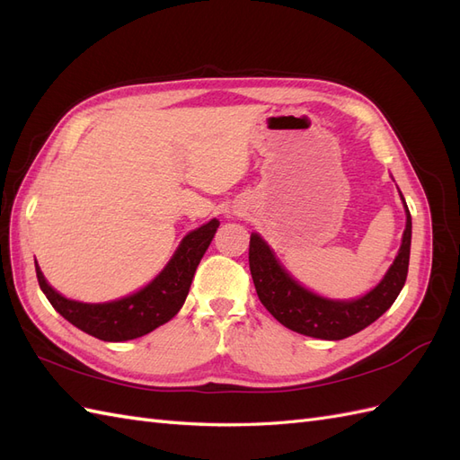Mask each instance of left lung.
<instances>
[{"label": "left lung", "mask_w": 460, "mask_h": 460, "mask_svg": "<svg viewBox=\"0 0 460 460\" xmlns=\"http://www.w3.org/2000/svg\"><path fill=\"white\" fill-rule=\"evenodd\" d=\"M401 199L405 203V198L401 196ZM405 213L407 226L394 264L378 286L363 297L351 301L326 299L305 289L282 267L269 243L253 232L249 240V270H252L261 303L278 323L303 336L336 341L365 330L392 307L399 291L405 286L412 235V220L407 203Z\"/></svg>", "instance_id": "obj_1"}]
</instances>
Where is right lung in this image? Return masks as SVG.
I'll return each instance as SVG.
<instances>
[{"label":"right lung","mask_w":460,"mask_h":460,"mask_svg":"<svg viewBox=\"0 0 460 460\" xmlns=\"http://www.w3.org/2000/svg\"><path fill=\"white\" fill-rule=\"evenodd\" d=\"M220 222L217 218L190 232L180 242L169 264L144 289L109 303H80L63 297L41 274L36 262L38 284L63 318L90 336L103 341H128L163 326L182 309L198 264L211 245Z\"/></svg>","instance_id":"obj_1"}]
</instances>
